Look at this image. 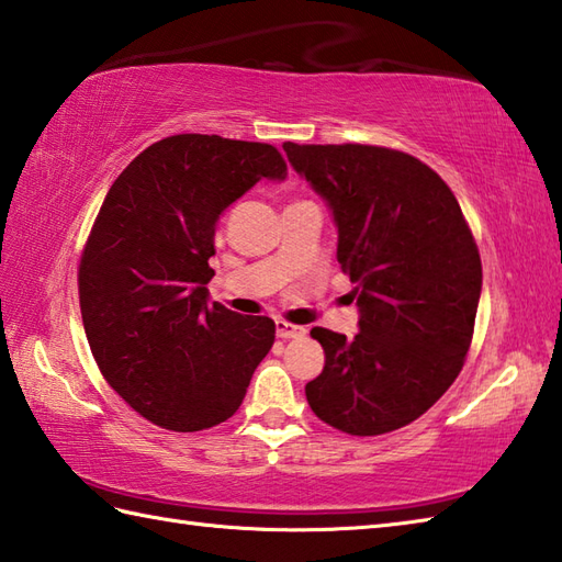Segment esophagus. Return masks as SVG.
<instances>
[{
	"label": "esophagus",
	"mask_w": 562,
	"mask_h": 562,
	"mask_svg": "<svg viewBox=\"0 0 562 562\" xmlns=\"http://www.w3.org/2000/svg\"><path fill=\"white\" fill-rule=\"evenodd\" d=\"M274 333H278V338L282 340H290V338H302L306 336V328L304 326H294V324H288V321H274Z\"/></svg>",
	"instance_id": "34e87169"
}]
</instances>
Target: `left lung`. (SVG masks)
Masks as SVG:
<instances>
[{
    "mask_svg": "<svg viewBox=\"0 0 562 562\" xmlns=\"http://www.w3.org/2000/svg\"><path fill=\"white\" fill-rule=\"evenodd\" d=\"M282 149L328 202L338 262L360 306L355 338L312 328L326 364L306 401L340 432H393L432 408L461 372L483 284L479 246L449 186L411 154L294 142Z\"/></svg>",
    "mask_w": 562,
    "mask_h": 562,
    "instance_id": "obj_1",
    "label": "left lung"
}]
</instances>
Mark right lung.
Listing matches in <instances>:
<instances>
[{"mask_svg": "<svg viewBox=\"0 0 562 562\" xmlns=\"http://www.w3.org/2000/svg\"><path fill=\"white\" fill-rule=\"evenodd\" d=\"M284 176L272 145L173 135L105 195L81 250V321L103 379L149 423L198 432L241 405L274 321L207 302L214 229L246 190Z\"/></svg>", "mask_w": 562, "mask_h": 562, "instance_id": "1", "label": "right lung"}]
</instances>
